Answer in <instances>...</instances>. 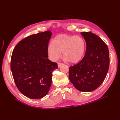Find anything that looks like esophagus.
I'll use <instances>...</instances> for the list:
<instances>
[{"label":"esophagus","instance_id":"obj_1","mask_svg":"<svg viewBox=\"0 0 120 120\" xmlns=\"http://www.w3.org/2000/svg\"><path fill=\"white\" fill-rule=\"evenodd\" d=\"M63 64L62 63H58L57 64V66H58V67H59V68H60L61 66V65H62Z\"/></svg>","mask_w":120,"mask_h":120}]
</instances>
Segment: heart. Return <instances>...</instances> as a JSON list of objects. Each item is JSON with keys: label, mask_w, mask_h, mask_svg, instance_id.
I'll list each match as a JSON object with an SVG mask.
<instances>
[{"label": "heart", "mask_w": 120, "mask_h": 120, "mask_svg": "<svg viewBox=\"0 0 120 120\" xmlns=\"http://www.w3.org/2000/svg\"><path fill=\"white\" fill-rule=\"evenodd\" d=\"M86 50L85 40L79 36L59 34L49 45L47 52L50 59L56 61L61 55L64 60L72 64L80 61Z\"/></svg>", "instance_id": "heart-1"}]
</instances>
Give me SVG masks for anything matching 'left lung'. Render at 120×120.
Returning a JSON list of instances; mask_svg holds the SVG:
<instances>
[{"mask_svg":"<svg viewBox=\"0 0 120 120\" xmlns=\"http://www.w3.org/2000/svg\"><path fill=\"white\" fill-rule=\"evenodd\" d=\"M86 42L84 57L71 66L69 79L79 91L90 92L97 89L106 77L110 64L108 48L100 37L91 32L81 33Z\"/></svg>","mask_w":120,"mask_h":120,"instance_id":"left-lung-1","label":"left lung"}]
</instances>
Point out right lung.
<instances>
[{
	"label": "right lung",
	"instance_id": "right-lung-1",
	"mask_svg": "<svg viewBox=\"0 0 120 120\" xmlns=\"http://www.w3.org/2000/svg\"><path fill=\"white\" fill-rule=\"evenodd\" d=\"M52 33L48 30L21 40L14 48L10 68L14 82L23 95L39 99L48 94L52 71L57 64L48 59L47 52Z\"/></svg>",
	"mask_w": 120,
	"mask_h": 120
}]
</instances>
